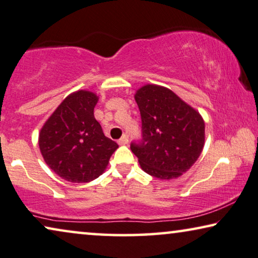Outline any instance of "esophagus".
<instances>
[{"mask_svg": "<svg viewBox=\"0 0 258 258\" xmlns=\"http://www.w3.org/2000/svg\"><path fill=\"white\" fill-rule=\"evenodd\" d=\"M127 143H128V138L126 137V136H122L120 139L118 140V144L119 145H126Z\"/></svg>", "mask_w": 258, "mask_h": 258, "instance_id": "34e87169", "label": "esophagus"}]
</instances>
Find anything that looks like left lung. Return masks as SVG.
I'll use <instances>...</instances> for the list:
<instances>
[{
    "label": "left lung",
    "mask_w": 258,
    "mask_h": 258,
    "mask_svg": "<svg viewBox=\"0 0 258 258\" xmlns=\"http://www.w3.org/2000/svg\"><path fill=\"white\" fill-rule=\"evenodd\" d=\"M134 98L140 111L141 139L131 143V151L141 168L161 180L187 172L205 144L201 115L162 86H143Z\"/></svg>",
    "instance_id": "1"
}]
</instances>
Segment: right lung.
<instances>
[{
  "instance_id": "right-lung-1",
  "label": "right lung",
  "mask_w": 258,
  "mask_h": 258,
  "mask_svg": "<svg viewBox=\"0 0 258 258\" xmlns=\"http://www.w3.org/2000/svg\"><path fill=\"white\" fill-rule=\"evenodd\" d=\"M97 101L98 97L89 91L70 94L39 133V150L46 165L70 182L97 179L118 148L94 118Z\"/></svg>"
}]
</instances>
